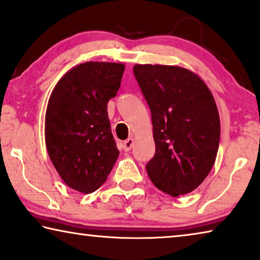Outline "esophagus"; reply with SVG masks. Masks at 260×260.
Returning a JSON list of instances; mask_svg holds the SVG:
<instances>
[{"mask_svg":"<svg viewBox=\"0 0 260 260\" xmlns=\"http://www.w3.org/2000/svg\"><path fill=\"white\" fill-rule=\"evenodd\" d=\"M132 146H133V139H132V138L127 139V140L123 141V143H122L123 150H125V152H129L131 148H132Z\"/></svg>","mask_w":260,"mask_h":260,"instance_id":"obj_1","label":"esophagus"}]
</instances>
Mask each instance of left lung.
Listing matches in <instances>:
<instances>
[{"instance_id": "left-lung-1", "label": "left lung", "mask_w": 260, "mask_h": 260, "mask_svg": "<svg viewBox=\"0 0 260 260\" xmlns=\"http://www.w3.org/2000/svg\"><path fill=\"white\" fill-rule=\"evenodd\" d=\"M133 72L152 114L155 154L147 174L158 190L185 195L215 164L220 123L214 96L187 69L139 64Z\"/></svg>"}]
</instances>
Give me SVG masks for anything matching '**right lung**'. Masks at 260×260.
I'll list each match as a JSON object with an SVG mask.
<instances>
[{
	"label": "right lung",
	"instance_id": "add662e5",
	"mask_svg": "<svg viewBox=\"0 0 260 260\" xmlns=\"http://www.w3.org/2000/svg\"><path fill=\"white\" fill-rule=\"evenodd\" d=\"M125 65L87 61L61 77L49 99L45 143L61 180L77 191H95L119 156L107 114Z\"/></svg>",
	"mask_w": 260,
	"mask_h": 260
}]
</instances>
